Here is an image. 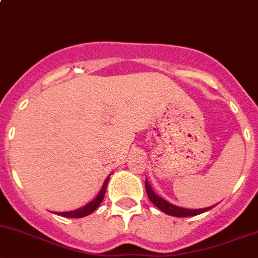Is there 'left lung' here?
Returning a JSON list of instances; mask_svg holds the SVG:
<instances>
[{
  "instance_id": "8db88e82",
  "label": "left lung",
  "mask_w": 258,
  "mask_h": 258,
  "mask_svg": "<svg viewBox=\"0 0 258 258\" xmlns=\"http://www.w3.org/2000/svg\"><path fill=\"white\" fill-rule=\"evenodd\" d=\"M145 187H146V192L147 197H149L150 201L152 202L154 206H156L157 208L160 209L161 212L166 213L167 216H172V217H192V216H198V214L204 213V212L209 211L213 207H208V208L204 209H186V208H181V207H176L174 204L169 203V202L165 201L164 198L159 197L156 192L152 190V187L150 186L149 181H145Z\"/></svg>"
}]
</instances>
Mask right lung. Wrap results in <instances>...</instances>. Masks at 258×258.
Returning a JSON list of instances; mask_svg holds the SVG:
<instances>
[{"label":"right lung","instance_id":"right-lung-1","mask_svg":"<svg viewBox=\"0 0 258 258\" xmlns=\"http://www.w3.org/2000/svg\"><path fill=\"white\" fill-rule=\"evenodd\" d=\"M109 176H111V175H109ZM109 176L107 177L106 180H104L103 186H102V189H101V191H99L98 196H97L96 198L93 199V201L89 202V203L87 204V206H84L83 208L77 209V211L59 212V213H56L57 216L67 217V218H82V217H86V216H88V214L93 213V212L96 211L97 208H98L99 204H101L102 202H103V198H104V194H106V189H107V184H108Z\"/></svg>","mask_w":258,"mask_h":258}]
</instances>
